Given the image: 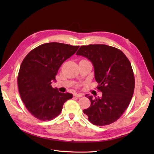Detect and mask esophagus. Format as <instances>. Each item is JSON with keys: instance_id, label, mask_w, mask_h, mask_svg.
<instances>
[{"instance_id": "1", "label": "esophagus", "mask_w": 154, "mask_h": 154, "mask_svg": "<svg viewBox=\"0 0 154 154\" xmlns=\"http://www.w3.org/2000/svg\"><path fill=\"white\" fill-rule=\"evenodd\" d=\"M74 96H75L76 97H82L83 96V94H81V93H74Z\"/></svg>"}]
</instances>
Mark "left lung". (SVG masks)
Returning a JSON list of instances; mask_svg holds the SVG:
<instances>
[{"mask_svg":"<svg viewBox=\"0 0 154 154\" xmlns=\"http://www.w3.org/2000/svg\"><path fill=\"white\" fill-rule=\"evenodd\" d=\"M76 55L87 58L94 67L101 97L86 94L91 102L83 110L89 122L104 126L115 122L127 109L134 94L135 80L131 63L119 49L107 45L81 46Z\"/></svg>","mask_w":154,"mask_h":154,"instance_id":"1","label":"left lung"}]
</instances>
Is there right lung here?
I'll list each match as a JSON object with an SVG mask.
<instances>
[{
    "label": "right lung",
    "mask_w": 154,
    "mask_h": 154,
    "mask_svg": "<svg viewBox=\"0 0 154 154\" xmlns=\"http://www.w3.org/2000/svg\"><path fill=\"white\" fill-rule=\"evenodd\" d=\"M79 46L51 42L32 49L23 60L18 87L26 109L37 119L51 120L58 116L70 93L60 92L51 86L62 64L76 52Z\"/></svg>",
    "instance_id": "obj_1"
}]
</instances>
